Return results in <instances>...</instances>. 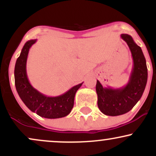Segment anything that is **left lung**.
Masks as SVG:
<instances>
[{"mask_svg":"<svg viewBox=\"0 0 156 156\" xmlns=\"http://www.w3.org/2000/svg\"><path fill=\"white\" fill-rule=\"evenodd\" d=\"M121 38L128 44L133 57L129 81L125 87L118 89L103 87L99 80H97L96 84L98 108L103 114L112 117L131 110L142 96L147 81L146 59L141 48L135 43L131 36L122 34Z\"/></svg>","mask_w":156,"mask_h":156,"instance_id":"obj_1","label":"left lung"}]
</instances>
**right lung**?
<instances>
[{
	"label": "right lung",
	"instance_id": "right-lung-1",
	"mask_svg": "<svg viewBox=\"0 0 156 156\" xmlns=\"http://www.w3.org/2000/svg\"><path fill=\"white\" fill-rule=\"evenodd\" d=\"M36 42L37 39L26 42L16 62L15 81L17 92L25 105L40 117L48 119L66 117L73 108L76 93L83 83L56 97H48L34 88L27 76L26 62L30 48Z\"/></svg>",
	"mask_w": 156,
	"mask_h": 156
}]
</instances>
